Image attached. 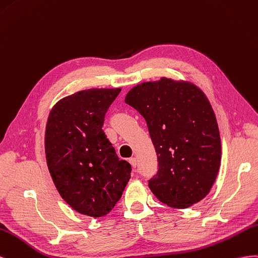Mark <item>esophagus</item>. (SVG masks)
I'll return each instance as SVG.
<instances>
[{
  "mask_svg": "<svg viewBox=\"0 0 258 258\" xmlns=\"http://www.w3.org/2000/svg\"><path fill=\"white\" fill-rule=\"evenodd\" d=\"M128 162H130L132 166L136 167V165H137V160H136V158H130V159H128Z\"/></svg>",
  "mask_w": 258,
  "mask_h": 258,
  "instance_id": "obj_1",
  "label": "esophagus"
}]
</instances>
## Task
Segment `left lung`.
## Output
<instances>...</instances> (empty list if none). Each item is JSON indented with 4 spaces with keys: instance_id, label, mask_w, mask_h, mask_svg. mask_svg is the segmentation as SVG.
<instances>
[{
    "instance_id": "1",
    "label": "left lung",
    "mask_w": 258,
    "mask_h": 258,
    "mask_svg": "<svg viewBox=\"0 0 258 258\" xmlns=\"http://www.w3.org/2000/svg\"><path fill=\"white\" fill-rule=\"evenodd\" d=\"M125 102L147 122L158 156L150 190L161 202L186 209L205 198L219 170L222 145L205 94L186 81L161 78L134 86Z\"/></svg>"
}]
</instances>
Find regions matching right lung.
Instances as JSON below:
<instances>
[{"instance_id":"add662e5","label":"right lung","mask_w":258,"mask_h":258,"mask_svg":"<svg viewBox=\"0 0 258 258\" xmlns=\"http://www.w3.org/2000/svg\"><path fill=\"white\" fill-rule=\"evenodd\" d=\"M121 88H91L60 99L45 131L48 171L58 192L78 213L101 217L120 200L132 166L120 160L102 131Z\"/></svg>"}]
</instances>
